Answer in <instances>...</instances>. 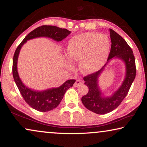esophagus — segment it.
Listing matches in <instances>:
<instances>
[{
    "mask_svg": "<svg viewBox=\"0 0 147 147\" xmlns=\"http://www.w3.org/2000/svg\"><path fill=\"white\" fill-rule=\"evenodd\" d=\"M82 82L81 81V80L78 79V80H76L75 83L74 84V86L75 87V88H77V87L80 86L82 85Z\"/></svg>",
    "mask_w": 147,
    "mask_h": 147,
    "instance_id": "1",
    "label": "esophagus"
}]
</instances>
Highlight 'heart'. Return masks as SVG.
<instances>
[{
	"label": "heart",
	"instance_id": "1",
	"mask_svg": "<svg viewBox=\"0 0 147 147\" xmlns=\"http://www.w3.org/2000/svg\"><path fill=\"white\" fill-rule=\"evenodd\" d=\"M110 41L105 34L88 32L69 40L67 53L72 61L80 60L81 70L94 72L100 69L108 56Z\"/></svg>",
	"mask_w": 147,
	"mask_h": 147
}]
</instances>
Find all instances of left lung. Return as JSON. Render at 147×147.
<instances>
[{"instance_id":"8db88e82","label":"left lung","mask_w":147,"mask_h":147,"mask_svg":"<svg viewBox=\"0 0 147 147\" xmlns=\"http://www.w3.org/2000/svg\"><path fill=\"white\" fill-rule=\"evenodd\" d=\"M111 46L107 63L98 71L89 74L84 78V84L88 87L89 91L82 97L84 106L96 114L108 113L114 110L120 105L121 102L127 95L128 92L136 78V67L133 51L121 36L112 29H109ZM118 58L125 65V77L117 90L111 96L106 97L101 93L98 86V78L103 69L111 59Z\"/></svg>"}]
</instances>
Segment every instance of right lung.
I'll use <instances>...</instances> for the list:
<instances>
[{
  "mask_svg": "<svg viewBox=\"0 0 147 147\" xmlns=\"http://www.w3.org/2000/svg\"><path fill=\"white\" fill-rule=\"evenodd\" d=\"M71 32L65 28L55 26H39L27 35L15 52L12 69L14 81L26 102L37 111L46 112L56 108L60 103L67 90L73 86L76 80H68L58 88H50L43 91H37L28 88L23 83L17 71V61L20 51L23 45L30 39L45 37L59 42L68 36Z\"/></svg>",
  "mask_w": 147,
  "mask_h": 147,
  "instance_id": "add662e5",
  "label": "right lung"
}]
</instances>
